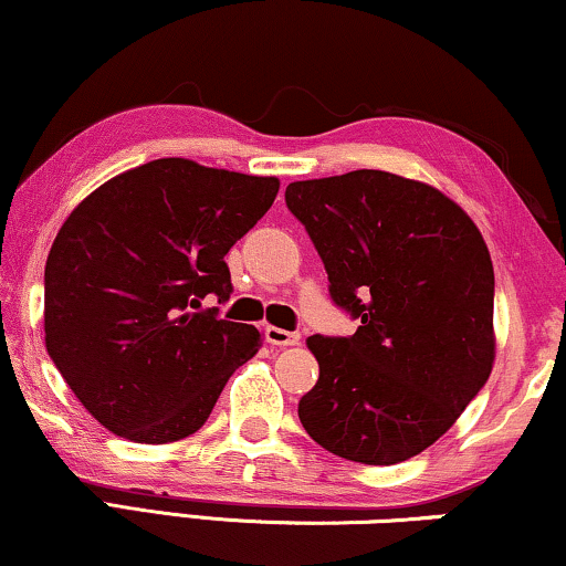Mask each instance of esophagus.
I'll return each mask as SVG.
<instances>
[{
	"label": "esophagus",
	"instance_id": "34e87169",
	"mask_svg": "<svg viewBox=\"0 0 566 566\" xmlns=\"http://www.w3.org/2000/svg\"><path fill=\"white\" fill-rule=\"evenodd\" d=\"M265 339L270 345L289 347V345H298L301 335H298V332H289V329H281V327H265Z\"/></svg>",
	"mask_w": 566,
	"mask_h": 566
}]
</instances>
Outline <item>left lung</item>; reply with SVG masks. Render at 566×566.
I'll list each match as a JSON object with an SVG mask.
<instances>
[{
  "label": "left lung",
  "mask_w": 566,
  "mask_h": 566,
  "mask_svg": "<svg viewBox=\"0 0 566 566\" xmlns=\"http://www.w3.org/2000/svg\"><path fill=\"white\" fill-rule=\"evenodd\" d=\"M304 223L329 293L360 327L306 339L319 381L298 401L304 430L339 459L391 467L459 420L494 366V270L463 208L428 182L381 169L298 180Z\"/></svg>",
  "instance_id": "1"
}]
</instances>
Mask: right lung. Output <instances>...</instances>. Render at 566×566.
Instances as JSON below:
<instances>
[{
	"instance_id": "obj_1",
	"label": "right lung",
	"mask_w": 566,
	"mask_h": 566,
	"mask_svg": "<svg viewBox=\"0 0 566 566\" xmlns=\"http://www.w3.org/2000/svg\"><path fill=\"white\" fill-rule=\"evenodd\" d=\"M281 188L277 177L154 159L92 190L45 260V350L84 409L134 443H175L203 428L262 335L227 322L223 258Z\"/></svg>"
}]
</instances>
